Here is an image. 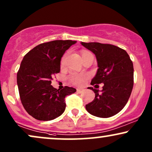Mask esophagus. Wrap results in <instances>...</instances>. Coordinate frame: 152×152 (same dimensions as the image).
I'll use <instances>...</instances> for the list:
<instances>
[{"instance_id": "obj_1", "label": "esophagus", "mask_w": 152, "mask_h": 152, "mask_svg": "<svg viewBox=\"0 0 152 152\" xmlns=\"http://www.w3.org/2000/svg\"><path fill=\"white\" fill-rule=\"evenodd\" d=\"M83 89H81V88H77L76 89V91H77V93L78 94H81L82 92H83Z\"/></svg>"}]
</instances>
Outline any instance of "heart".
I'll use <instances>...</instances> for the list:
<instances>
[{
  "instance_id": "heart-1",
  "label": "heart",
  "mask_w": 152,
  "mask_h": 152,
  "mask_svg": "<svg viewBox=\"0 0 152 152\" xmlns=\"http://www.w3.org/2000/svg\"><path fill=\"white\" fill-rule=\"evenodd\" d=\"M88 54H91L90 52H86L84 51L81 53V56L82 58H84L86 56L88 55ZM66 54H65L64 55L62 56L61 59V65H64L66 61ZM83 76H78V75H73L70 77V81L72 82L73 83L76 84V85H81L83 83Z\"/></svg>"
}]
</instances>
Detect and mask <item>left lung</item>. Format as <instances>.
<instances>
[{
    "label": "left lung",
    "mask_w": 152,
    "mask_h": 152,
    "mask_svg": "<svg viewBox=\"0 0 152 152\" xmlns=\"http://www.w3.org/2000/svg\"><path fill=\"white\" fill-rule=\"evenodd\" d=\"M96 55L98 71L91 84H104L103 90L88 87L94 91L95 98L86 105L90 114L98 118H110L125 107L134 85V68L127 52L110 44L81 42Z\"/></svg>",
    "instance_id": "8db88e82"
}]
</instances>
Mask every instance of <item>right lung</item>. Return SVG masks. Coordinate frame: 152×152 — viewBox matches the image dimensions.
Returning <instances> with one entry per match:
<instances>
[{
    "instance_id": "right-lung-1",
    "label": "right lung",
    "mask_w": 152,
    "mask_h": 152,
    "mask_svg": "<svg viewBox=\"0 0 152 152\" xmlns=\"http://www.w3.org/2000/svg\"><path fill=\"white\" fill-rule=\"evenodd\" d=\"M76 41L54 40L40 44L24 56L17 74V83L24 108L36 120H54L64 112L65 98L76 90L51 85L54 74L60 72L61 58Z\"/></svg>"
}]
</instances>
